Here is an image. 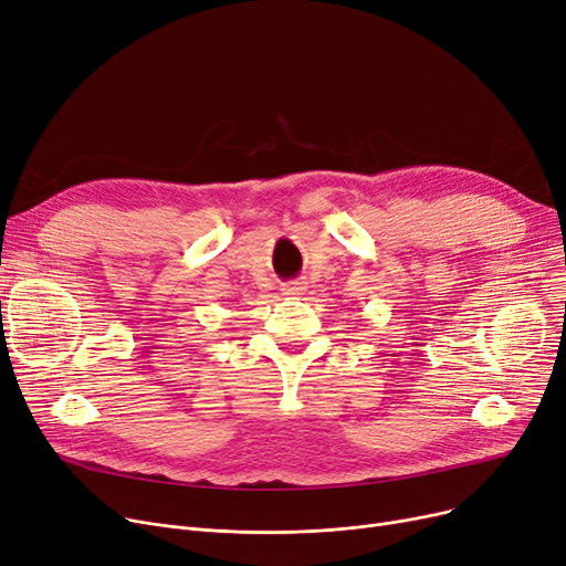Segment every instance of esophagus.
<instances>
[{"label": "esophagus", "mask_w": 566, "mask_h": 566, "mask_svg": "<svg viewBox=\"0 0 566 566\" xmlns=\"http://www.w3.org/2000/svg\"><path fill=\"white\" fill-rule=\"evenodd\" d=\"M305 291H307V286H305V282H301V280H293V282H289V284L282 286V293H284V295H303Z\"/></svg>", "instance_id": "esophagus-1"}]
</instances>
